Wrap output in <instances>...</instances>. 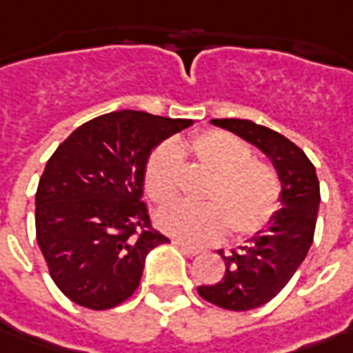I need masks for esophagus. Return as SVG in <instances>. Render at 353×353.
Here are the masks:
<instances>
[{
    "mask_svg": "<svg viewBox=\"0 0 353 353\" xmlns=\"http://www.w3.org/2000/svg\"><path fill=\"white\" fill-rule=\"evenodd\" d=\"M174 245H176L177 249H181L185 254H190V256L203 253V249H197V247H192V245H185V243H181V241H174Z\"/></svg>",
    "mask_w": 353,
    "mask_h": 353,
    "instance_id": "esophagus-1",
    "label": "esophagus"
}]
</instances>
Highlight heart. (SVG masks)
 Returning a JSON list of instances; mask_svg holds the SVG:
<instances>
[{
  "mask_svg": "<svg viewBox=\"0 0 353 353\" xmlns=\"http://www.w3.org/2000/svg\"><path fill=\"white\" fill-rule=\"evenodd\" d=\"M188 152L211 174L203 199L207 203H170L156 213V225L170 237L185 243H211L229 229L235 237H249L265 229L281 205L283 183L263 161H254L249 144L223 130L193 136ZM179 150L165 142L156 148L144 168V190L156 203L176 197Z\"/></svg>",
  "mask_w": 353,
  "mask_h": 353,
  "instance_id": "1",
  "label": "heart"
}]
</instances>
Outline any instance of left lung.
Returning a JSON list of instances; mask_svg holds the SVG:
<instances>
[{"label":"left lung","instance_id":"obj_1","mask_svg":"<svg viewBox=\"0 0 353 353\" xmlns=\"http://www.w3.org/2000/svg\"><path fill=\"white\" fill-rule=\"evenodd\" d=\"M213 126L233 132L259 148L281 177V209L265 229L225 261L217 284L197 286L199 296L225 310H253L272 300L299 270L312 245L320 207V183L312 161L296 144L267 126L241 118H213Z\"/></svg>","mask_w":353,"mask_h":353}]
</instances>
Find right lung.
<instances>
[{
	"label": "right lung",
	"instance_id": "add662e5",
	"mask_svg": "<svg viewBox=\"0 0 353 353\" xmlns=\"http://www.w3.org/2000/svg\"><path fill=\"white\" fill-rule=\"evenodd\" d=\"M192 124L118 110L79 126L49 158L35 195L37 243L74 304H122L138 288L148 253L170 241L150 229L144 168L163 140Z\"/></svg>",
	"mask_w": 353,
	"mask_h": 353
}]
</instances>
